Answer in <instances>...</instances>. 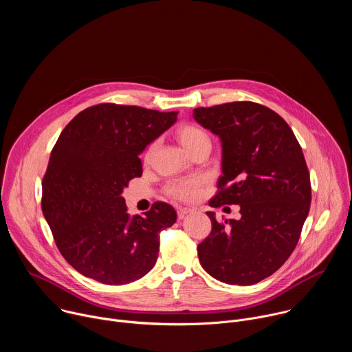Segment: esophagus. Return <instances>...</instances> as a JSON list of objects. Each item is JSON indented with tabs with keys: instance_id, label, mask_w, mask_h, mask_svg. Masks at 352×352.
Listing matches in <instances>:
<instances>
[{
	"instance_id": "34e87169",
	"label": "esophagus",
	"mask_w": 352,
	"mask_h": 352,
	"mask_svg": "<svg viewBox=\"0 0 352 352\" xmlns=\"http://www.w3.org/2000/svg\"><path fill=\"white\" fill-rule=\"evenodd\" d=\"M192 212V209H189V208H178L177 209V213H178V217L179 219H182L185 214H188V213H190Z\"/></svg>"
}]
</instances>
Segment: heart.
<instances>
[{"label":"heart","instance_id":"heart-1","mask_svg":"<svg viewBox=\"0 0 352 352\" xmlns=\"http://www.w3.org/2000/svg\"><path fill=\"white\" fill-rule=\"evenodd\" d=\"M177 138L189 153H193L199 147H204V146L210 147L212 144L210 135L202 126H199L196 124H182L181 126H178ZM155 146L156 143H150L144 150L143 159L146 162L152 159ZM200 188H202V179L199 178L174 179L167 184L166 192L174 199L184 200V202H190V200H195L199 196Z\"/></svg>","mask_w":352,"mask_h":352}]
</instances>
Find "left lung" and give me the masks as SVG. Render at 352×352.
Segmentation results:
<instances>
[{"mask_svg": "<svg viewBox=\"0 0 352 352\" xmlns=\"http://www.w3.org/2000/svg\"><path fill=\"white\" fill-rule=\"evenodd\" d=\"M193 118L223 143V175L209 205H239V220L217 221L197 245L202 267L214 278L252 285L289 258L311 206V177L292 129L254 102L197 107Z\"/></svg>", "mask_w": 352, "mask_h": 352, "instance_id": "left-lung-1", "label": "left lung"}]
</instances>
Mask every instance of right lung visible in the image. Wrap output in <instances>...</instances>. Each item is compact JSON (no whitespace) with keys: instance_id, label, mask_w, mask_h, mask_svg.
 <instances>
[{"instance_id":"right-lung-1","label":"right lung","mask_w":352,"mask_h":352,"mask_svg":"<svg viewBox=\"0 0 352 352\" xmlns=\"http://www.w3.org/2000/svg\"><path fill=\"white\" fill-rule=\"evenodd\" d=\"M177 116L100 103L61 132L43 177L41 208L61 255L85 277L120 285L155 266L160 232L177 213L156 202L143 216H131L121 193L142 177L139 155Z\"/></svg>"}]
</instances>
